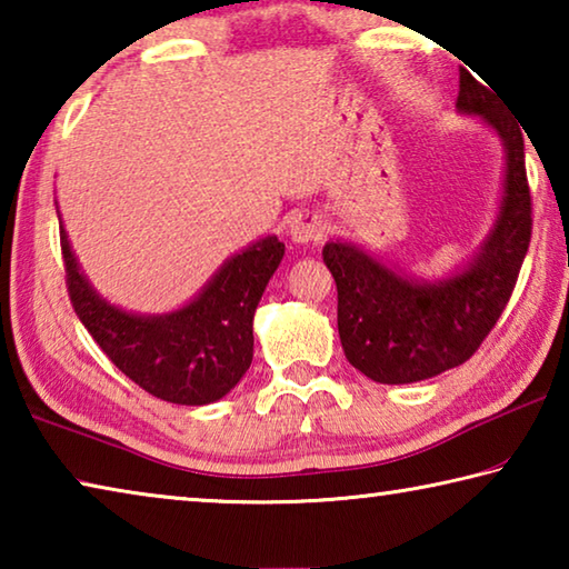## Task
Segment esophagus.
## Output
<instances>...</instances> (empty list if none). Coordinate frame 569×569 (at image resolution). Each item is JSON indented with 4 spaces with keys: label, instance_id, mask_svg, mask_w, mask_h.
<instances>
[{
    "label": "esophagus",
    "instance_id": "1",
    "mask_svg": "<svg viewBox=\"0 0 569 569\" xmlns=\"http://www.w3.org/2000/svg\"><path fill=\"white\" fill-rule=\"evenodd\" d=\"M288 236H291V240L298 246L319 243V240L323 238V228L313 216L298 213L291 218V223H288Z\"/></svg>",
    "mask_w": 569,
    "mask_h": 569
}]
</instances>
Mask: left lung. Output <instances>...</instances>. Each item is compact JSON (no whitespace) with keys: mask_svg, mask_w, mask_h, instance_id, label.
<instances>
[{"mask_svg":"<svg viewBox=\"0 0 569 569\" xmlns=\"http://www.w3.org/2000/svg\"><path fill=\"white\" fill-rule=\"evenodd\" d=\"M457 110L479 114L505 146L502 208L479 253L441 281H419L359 246L329 240L323 263L339 291V336L353 369L379 383H413L455 369L495 329L532 238V196L519 122L497 94L459 70Z\"/></svg>","mask_w":569,"mask_h":569,"instance_id":"8db88e82","label":"left lung"}]
</instances>
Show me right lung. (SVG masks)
<instances>
[{
    "mask_svg": "<svg viewBox=\"0 0 569 569\" xmlns=\"http://www.w3.org/2000/svg\"><path fill=\"white\" fill-rule=\"evenodd\" d=\"M67 291L74 313L124 377L152 397L186 407L223 399L253 361V313L286 253L266 236L218 268L196 298L178 311L140 316L94 291L60 220Z\"/></svg>",
    "mask_w": 569,
    "mask_h": 569,
    "instance_id": "add662e5",
    "label": "right lung"
}]
</instances>
